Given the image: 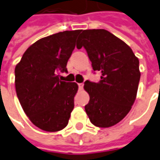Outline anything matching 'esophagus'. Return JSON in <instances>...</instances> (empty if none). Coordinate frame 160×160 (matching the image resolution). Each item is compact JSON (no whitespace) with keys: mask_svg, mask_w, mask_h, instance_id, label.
Returning a JSON list of instances; mask_svg holds the SVG:
<instances>
[{"mask_svg":"<svg viewBox=\"0 0 160 160\" xmlns=\"http://www.w3.org/2000/svg\"><path fill=\"white\" fill-rule=\"evenodd\" d=\"M78 86H79V88H80V89H82V88H83V86H84V84H83V83H79V84H78Z\"/></svg>","mask_w":160,"mask_h":160,"instance_id":"34e87169","label":"esophagus"}]
</instances>
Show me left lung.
<instances>
[{"mask_svg": "<svg viewBox=\"0 0 160 160\" xmlns=\"http://www.w3.org/2000/svg\"><path fill=\"white\" fill-rule=\"evenodd\" d=\"M85 48L94 71L101 72L98 82L87 80L89 102L85 111L91 123L110 128L128 115L136 98L141 72L139 60L131 48L104 29L82 31L77 48Z\"/></svg>", "mask_w": 160, "mask_h": 160, "instance_id": "left-lung-1", "label": "left lung"}]
</instances>
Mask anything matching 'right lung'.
<instances>
[{"mask_svg":"<svg viewBox=\"0 0 160 160\" xmlns=\"http://www.w3.org/2000/svg\"><path fill=\"white\" fill-rule=\"evenodd\" d=\"M81 30L64 31L40 39L28 48L15 68V87L26 116L47 132L63 129L74 108L79 87L59 79Z\"/></svg>","mask_w":160,"mask_h":160,"instance_id":"right-lung-1","label":"right lung"}]
</instances>
